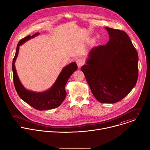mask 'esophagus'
<instances>
[{"instance_id":"34e87169","label":"esophagus","mask_w":150,"mask_h":150,"mask_svg":"<svg viewBox=\"0 0 150 150\" xmlns=\"http://www.w3.org/2000/svg\"><path fill=\"white\" fill-rule=\"evenodd\" d=\"M76 64L77 65L78 67V68H81L82 65L84 63V62H83V60L82 59H78L76 60Z\"/></svg>"}]
</instances>
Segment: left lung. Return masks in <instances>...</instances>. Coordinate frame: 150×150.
<instances>
[{
	"label": "left lung",
	"mask_w": 150,
	"mask_h": 150,
	"mask_svg": "<svg viewBox=\"0 0 150 150\" xmlns=\"http://www.w3.org/2000/svg\"><path fill=\"white\" fill-rule=\"evenodd\" d=\"M105 28L109 41L90 50L81 71L97 101L113 104L122 100L135 86L138 55L125 32Z\"/></svg>",
	"instance_id": "left-lung-1"
}]
</instances>
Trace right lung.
Segmentation results:
<instances>
[{
  "label": "right lung",
  "mask_w": 150,
  "mask_h": 150,
  "mask_svg": "<svg viewBox=\"0 0 150 150\" xmlns=\"http://www.w3.org/2000/svg\"><path fill=\"white\" fill-rule=\"evenodd\" d=\"M39 33L35 34L28 35L21 40L17 45L16 50L12 63V71L13 83L16 91L20 97L25 103L30 105L38 110H46L55 109L59 107L65 100L67 92L65 91V85L69 77L78 69L76 63L74 62L67 66L64 67L55 82L52 86L46 91L42 92H35L26 89L21 82L17 75L15 63L18 55L19 46L24 44L28 40L39 35Z\"/></svg>",
  "instance_id": "add662e5"
}]
</instances>
